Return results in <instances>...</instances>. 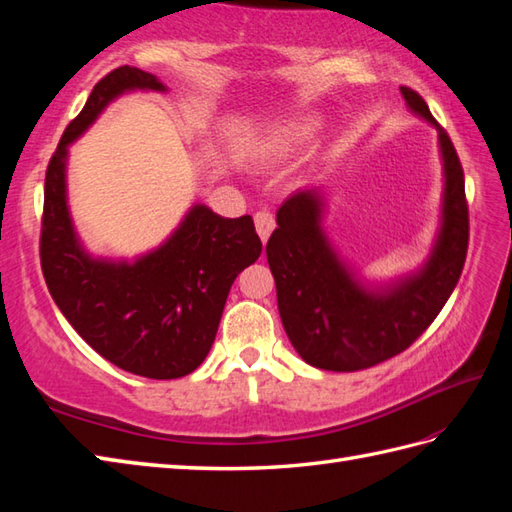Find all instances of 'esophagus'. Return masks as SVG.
<instances>
[{"label":"esophagus","mask_w":512,"mask_h":512,"mask_svg":"<svg viewBox=\"0 0 512 512\" xmlns=\"http://www.w3.org/2000/svg\"><path fill=\"white\" fill-rule=\"evenodd\" d=\"M255 228H257L259 237H262V242L266 244L270 233L275 231V217H273V213L257 211V213H255Z\"/></svg>","instance_id":"obj_1"}]
</instances>
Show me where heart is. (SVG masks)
Returning <instances> with one entry per match:
<instances>
[{
	"instance_id": "1",
	"label": "heart",
	"mask_w": 512,
	"mask_h": 512,
	"mask_svg": "<svg viewBox=\"0 0 512 512\" xmlns=\"http://www.w3.org/2000/svg\"><path fill=\"white\" fill-rule=\"evenodd\" d=\"M319 123L314 118H301V121H286L273 125L264 136L262 151L268 158H286L306 147L317 134Z\"/></svg>"
}]
</instances>
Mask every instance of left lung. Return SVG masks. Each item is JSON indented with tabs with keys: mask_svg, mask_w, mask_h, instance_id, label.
<instances>
[{
	"mask_svg": "<svg viewBox=\"0 0 512 512\" xmlns=\"http://www.w3.org/2000/svg\"><path fill=\"white\" fill-rule=\"evenodd\" d=\"M400 94L413 114L438 129L442 217L427 262L387 284L363 279L323 231L321 189L292 193L266 244L288 339L303 361L328 372L367 369L407 350L438 317L464 268L469 206L460 158L422 96L409 88Z\"/></svg>",
	"mask_w": 512,
	"mask_h": 512,
	"instance_id": "8db88e82",
	"label": "left lung"
}]
</instances>
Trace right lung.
<instances>
[{"instance_id": "add662e5", "label": "right lung", "mask_w": 512, "mask_h": 512, "mask_svg": "<svg viewBox=\"0 0 512 512\" xmlns=\"http://www.w3.org/2000/svg\"><path fill=\"white\" fill-rule=\"evenodd\" d=\"M167 92L154 74L116 68L65 127L46 171L41 268L63 317L92 350L136 376L169 380L200 367L215 341L235 277L262 255L253 217L193 204L165 242L136 259L90 255L68 206V147L118 96Z\"/></svg>"}]
</instances>
